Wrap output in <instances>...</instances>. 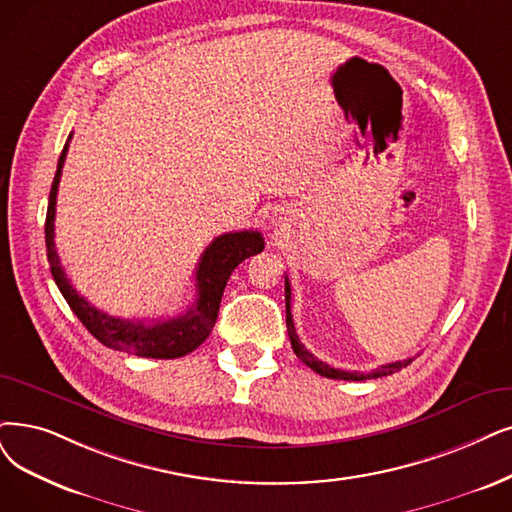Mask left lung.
<instances>
[{"label": "left lung", "mask_w": 512, "mask_h": 512, "mask_svg": "<svg viewBox=\"0 0 512 512\" xmlns=\"http://www.w3.org/2000/svg\"><path fill=\"white\" fill-rule=\"evenodd\" d=\"M292 288H290V279L285 277V323H288V336H290V342H292V349L296 353V357L304 363L309 365L313 372H317L319 376H325V378H334V380H367V378H382V376H388V374H395L399 372L401 367H407L412 363V359H405V361H395V363H386L382 367H378V370L370 372V374H359V372H344V370H336V367L327 365L323 361H319L313 353L306 351V346L300 342L298 334H296V327H294V319H292Z\"/></svg>", "instance_id": "8db88e82"}]
</instances>
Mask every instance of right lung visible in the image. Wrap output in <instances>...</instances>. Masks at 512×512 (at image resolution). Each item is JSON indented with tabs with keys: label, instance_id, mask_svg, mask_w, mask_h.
Listing matches in <instances>:
<instances>
[{
	"label": "right lung",
	"instance_id": "add662e5",
	"mask_svg": "<svg viewBox=\"0 0 512 512\" xmlns=\"http://www.w3.org/2000/svg\"><path fill=\"white\" fill-rule=\"evenodd\" d=\"M69 134L67 145L58 157L56 174L52 180L48 214H46V250L52 277L58 285L60 294L65 296L71 311L77 319L86 325V330L109 349L124 351L138 357L149 359H176L195 351L206 340L218 317L220 298L231 273L239 264L254 254L264 250V239L258 231H235L216 237L206 252L201 254L195 269V288L197 298L189 306L187 313L166 321H132L119 319L98 311L84 296H79L71 285L63 264H60L56 243H54V216H56V193L60 174H63L65 157L69 151Z\"/></svg>",
	"mask_w": 512,
	"mask_h": 512
}]
</instances>
